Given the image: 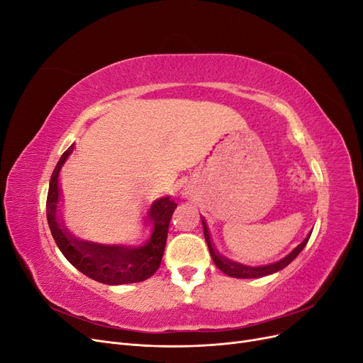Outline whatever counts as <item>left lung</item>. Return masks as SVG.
I'll use <instances>...</instances> for the list:
<instances>
[{"label":"left lung","instance_id":"left-lung-1","mask_svg":"<svg viewBox=\"0 0 363 363\" xmlns=\"http://www.w3.org/2000/svg\"><path fill=\"white\" fill-rule=\"evenodd\" d=\"M201 223H203V230H204V239L207 242L208 251H211V256L215 262V265L218 267V269H221L224 274H227V276L235 277V279H259V277H265V276H269V274H274L283 268H286L289 263L300 255L301 250L306 247L307 240H309V238L312 235V232H309V235L306 236V239L300 245H296L288 256H284L279 262H274V263H269V265H263V267H247V265H242V263L233 262V260H230V259L219 255L212 244V239H211V235H208V228H207L204 218H201Z\"/></svg>","mask_w":363,"mask_h":363}]
</instances>
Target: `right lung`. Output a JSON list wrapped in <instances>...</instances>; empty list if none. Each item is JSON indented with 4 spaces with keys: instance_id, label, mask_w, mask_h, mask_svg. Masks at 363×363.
Returning a JSON list of instances; mask_svg holds the SVG:
<instances>
[{
    "instance_id": "1",
    "label": "right lung",
    "mask_w": 363,
    "mask_h": 363,
    "mask_svg": "<svg viewBox=\"0 0 363 363\" xmlns=\"http://www.w3.org/2000/svg\"><path fill=\"white\" fill-rule=\"evenodd\" d=\"M72 151L74 144L57 162L51 175L47 196L48 225L62 255L84 276L104 284L138 283L150 279L160 267L169 221L177 204L169 196H162L151 204L147 221L152 224V232L147 242L140 247L104 245L74 238L57 215L60 199L59 174Z\"/></svg>"
}]
</instances>
